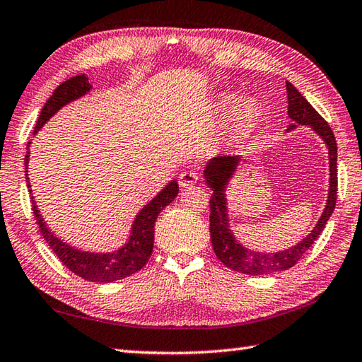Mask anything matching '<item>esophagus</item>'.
Returning <instances> with one entry per match:
<instances>
[{"instance_id":"esophagus-1","label":"esophagus","mask_w":362,"mask_h":362,"mask_svg":"<svg viewBox=\"0 0 362 362\" xmlns=\"http://www.w3.org/2000/svg\"><path fill=\"white\" fill-rule=\"evenodd\" d=\"M199 180V174L196 171H185L179 175V183L182 188H188L191 185H194Z\"/></svg>"}]
</instances>
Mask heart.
I'll list each match as a JSON object with an SVG mask.
<instances>
[{"mask_svg": "<svg viewBox=\"0 0 362 362\" xmlns=\"http://www.w3.org/2000/svg\"><path fill=\"white\" fill-rule=\"evenodd\" d=\"M229 112L226 117L224 132L233 143H238L250 136L259 127L260 122V108L250 100H238L233 94H221L215 100V112L223 116Z\"/></svg>", "mask_w": 362, "mask_h": 362, "instance_id": "1", "label": "heart"}]
</instances>
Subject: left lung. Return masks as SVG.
Masks as SVG:
<instances>
[{
  "label": "left lung",
  "mask_w": 362,
  "mask_h": 362,
  "mask_svg": "<svg viewBox=\"0 0 362 362\" xmlns=\"http://www.w3.org/2000/svg\"><path fill=\"white\" fill-rule=\"evenodd\" d=\"M287 88V100H288V117L293 120L288 125L287 133L295 130L298 125H308L322 138L328 148L329 158V188L328 199L325 204L323 214L318 218L314 229L304 237L300 243L290 246L287 250L265 252L256 251L246 247L235 237L230 229V216H229V204H228V191L229 182L238 171V165L242 161L240 155H219L207 161L204 168V177L207 185L211 188L210 197V240L216 257L223 262L226 267L238 273L259 276V274H272L276 272L288 270L293 267L301 256L306 252L315 240L320 235L327 226L329 216L336 207L337 197V143L334 133L325 119L318 115L301 92L296 89L292 83H286Z\"/></svg>",
  "instance_id": "8db88e82"
}]
</instances>
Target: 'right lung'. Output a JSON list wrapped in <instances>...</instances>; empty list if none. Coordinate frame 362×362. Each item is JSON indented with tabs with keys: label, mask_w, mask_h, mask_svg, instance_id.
Segmentation results:
<instances>
[{
	"label": "right lung",
	"mask_w": 362,
	"mask_h": 362,
	"mask_svg": "<svg viewBox=\"0 0 362 362\" xmlns=\"http://www.w3.org/2000/svg\"><path fill=\"white\" fill-rule=\"evenodd\" d=\"M90 89L92 86L89 84V78L84 74L72 76L70 80L59 84V86L54 89L53 95L49 97L47 103L44 105V108H42L37 124H35L34 134H37V132L42 129V127H44L61 108L89 94ZM30 147H31V141L26 146L25 177H26L28 191L33 193L30 177H28ZM177 194H179V183H177V180L174 179L169 182L166 187H163L160 193L138 211V215L134 216L132 223L130 235L127 238V242L120 247H117V250L110 251V252L84 251V250H80V247L64 242L62 238L56 235V233L52 232V229L47 226L44 216L40 215V210L37 209V204H35L33 194H31V199H33L34 216L37 219L42 235H44L48 246L52 247V251L59 257V260L69 268L70 272L90 282H115L139 272L141 268L147 264V260L151 259L152 250H153L155 221H157V216L160 211L165 209L166 205L171 204L175 199Z\"/></svg>",
	"instance_id": "right-lung-1"
}]
</instances>
